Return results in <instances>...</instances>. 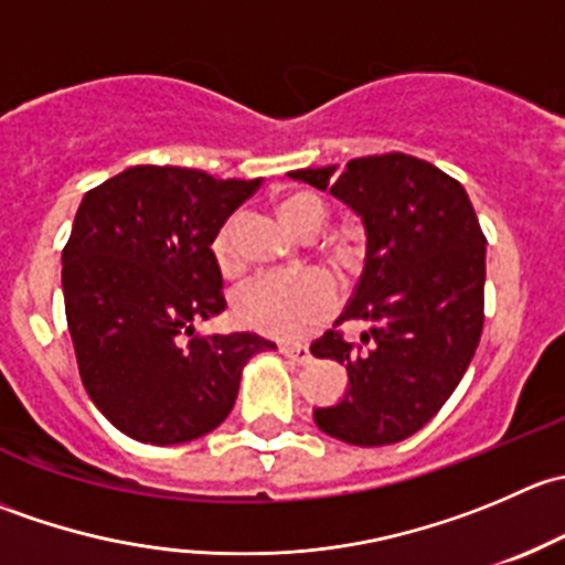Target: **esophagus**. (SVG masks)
Returning a JSON list of instances; mask_svg holds the SVG:
<instances>
[{
  "instance_id": "34e87169",
  "label": "esophagus",
  "mask_w": 565,
  "mask_h": 565,
  "mask_svg": "<svg viewBox=\"0 0 565 565\" xmlns=\"http://www.w3.org/2000/svg\"><path fill=\"white\" fill-rule=\"evenodd\" d=\"M284 358H289L292 363H309L311 361V350L306 344H281L278 347Z\"/></svg>"
}]
</instances>
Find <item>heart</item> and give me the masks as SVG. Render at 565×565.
Returning a JSON list of instances; mask_svg holds the SVG:
<instances>
[{
  "mask_svg": "<svg viewBox=\"0 0 565 565\" xmlns=\"http://www.w3.org/2000/svg\"><path fill=\"white\" fill-rule=\"evenodd\" d=\"M281 218L300 235H315L328 218V204L311 191H295L278 204ZM215 267L224 276H235L243 267L237 243V218L224 221L210 243ZM235 317L243 328L273 339H300L339 309V289L322 270L295 276H259L235 292Z\"/></svg>",
  "mask_w": 565,
  "mask_h": 565,
  "instance_id": "1",
  "label": "heart"
}]
</instances>
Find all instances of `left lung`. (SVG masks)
<instances>
[{"mask_svg": "<svg viewBox=\"0 0 565 565\" xmlns=\"http://www.w3.org/2000/svg\"><path fill=\"white\" fill-rule=\"evenodd\" d=\"M366 224V265L344 315L311 344L350 374L347 396L319 407L324 435L391 446L429 424L457 391L483 330L487 237L459 180L404 152L298 169ZM366 321L361 342L340 324Z\"/></svg>", "mask_w": 565, "mask_h": 565, "instance_id": "1", "label": "left lung"}]
</instances>
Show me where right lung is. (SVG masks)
<instances>
[{
  "mask_svg": "<svg viewBox=\"0 0 565 565\" xmlns=\"http://www.w3.org/2000/svg\"><path fill=\"white\" fill-rule=\"evenodd\" d=\"M262 180L130 167L84 193L62 248L65 317L78 374L128 437L177 446L232 413L243 366L276 344L193 333L226 309L210 243Z\"/></svg>",
  "mask_w": 565,
  "mask_h": 565,
  "instance_id": "add662e5",
  "label": "right lung"
}]
</instances>
